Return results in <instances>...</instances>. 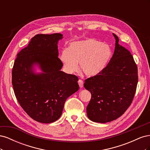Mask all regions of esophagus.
Wrapping results in <instances>:
<instances>
[{
	"label": "esophagus",
	"mask_w": 150,
	"mask_h": 150,
	"mask_svg": "<svg viewBox=\"0 0 150 150\" xmlns=\"http://www.w3.org/2000/svg\"><path fill=\"white\" fill-rule=\"evenodd\" d=\"M78 84H79V87L80 88H83V84H84V83H83V81L81 80V79H79V81H78Z\"/></svg>",
	"instance_id": "1"
}]
</instances>
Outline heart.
Listing matches in <instances>:
<instances>
[{"label":"heart","instance_id":"b5f03b06","mask_svg":"<svg viewBox=\"0 0 150 150\" xmlns=\"http://www.w3.org/2000/svg\"><path fill=\"white\" fill-rule=\"evenodd\" d=\"M112 56V49L108 44L88 39L71 42L62 51L60 59L67 72L80 70L89 78L99 74L106 67Z\"/></svg>","mask_w":150,"mask_h":150}]
</instances>
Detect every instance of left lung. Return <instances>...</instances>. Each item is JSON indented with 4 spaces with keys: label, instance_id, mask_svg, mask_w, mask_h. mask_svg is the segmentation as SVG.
Here are the masks:
<instances>
[{
    "label": "left lung",
    "instance_id": "left-lung-1",
    "mask_svg": "<svg viewBox=\"0 0 150 150\" xmlns=\"http://www.w3.org/2000/svg\"><path fill=\"white\" fill-rule=\"evenodd\" d=\"M116 42L114 54L106 67L96 76L85 80L84 87L91 94L86 108L92 121L101 123L118 118L132 103L138 84V69L130 52Z\"/></svg>",
    "mask_w": 150,
    "mask_h": 150
}]
</instances>
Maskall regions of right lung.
Here are the masks:
<instances>
[{
	"label": "right lung",
	"mask_w": 150,
	"mask_h": 150,
	"mask_svg": "<svg viewBox=\"0 0 150 150\" xmlns=\"http://www.w3.org/2000/svg\"><path fill=\"white\" fill-rule=\"evenodd\" d=\"M60 33L37 34L17 54L12 83L21 106L33 120L42 123L56 121L66 99L79 88L78 78L61 71L57 44ZM38 66L42 71H35Z\"/></svg>",
	"instance_id": "1"
}]
</instances>
